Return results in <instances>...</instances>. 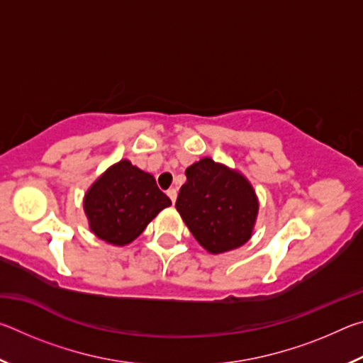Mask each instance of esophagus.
<instances>
[{"label":"esophagus","mask_w":363,"mask_h":363,"mask_svg":"<svg viewBox=\"0 0 363 363\" xmlns=\"http://www.w3.org/2000/svg\"><path fill=\"white\" fill-rule=\"evenodd\" d=\"M167 194H168V196H169V200L173 201V203H174L176 199H177V190H176V189H169Z\"/></svg>","instance_id":"34e87169"}]
</instances>
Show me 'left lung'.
<instances>
[{
  "instance_id": "obj_1",
  "label": "left lung",
  "mask_w": 363,
  "mask_h": 363,
  "mask_svg": "<svg viewBox=\"0 0 363 363\" xmlns=\"http://www.w3.org/2000/svg\"><path fill=\"white\" fill-rule=\"evenodd\" d=\"M186 176L176 210L195 240L213 255L247 243L259 208L250 182L211 158L194 163Z\"/></svg>"
}]
</instances>
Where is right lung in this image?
I'll return each mask as SVG.
<instances>
[{
  "instance_id": "add662e5",
  "label": "right lung",
  "mask_w": 363,
  "mask_h": 363,
  "mask_svg": "<svg viewBox=\"0 0 363 363\" xmlns=\"http://www.w3.org/2000/svg\"><path fill=\"white\" fill-rule=\"evenodd\" d=\"M171 205L149 173L121 160L108 168L84 196V211L91 230L101 240L131 243L157 214Z\"/></svg>"
}]
</instances>
